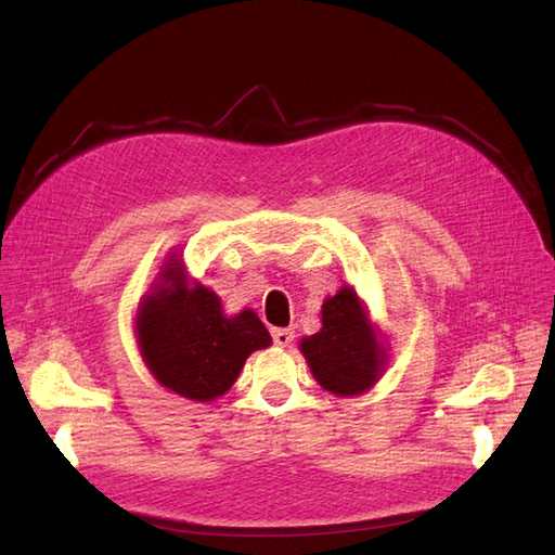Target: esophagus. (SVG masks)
<instances>
[{
	"label": "esophagus",
	"instance_id": "obj_1",
	"mask_svg": "<svg viewBox=\"0 0 555 555\" xmlns=\"http://www.w3.org/2000/svg\"><path fill=\"white\" fill-rule=\"evenodd\" d=\"M271 335H273V343L278 347H287L294 340V331L292 328H273Z\"/></svg>",
	"mask_w": 555,
	"mask_h": 555
}]
</instances>
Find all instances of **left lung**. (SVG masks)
<instances>
[{
    "mask_svg": "<svg viewBox=\"0 0 555 555\" xmlns=\"http://www.w3.org/2000/svg\"><path fill=\"white\" fill-rule=\"evenodd\" d=\"M322 324V331L300 343L314 379L338 396L371 389L386 354L354 289L343 287L324 300Z\"/></svg>",
    "mask_w": 555,
    "mask_h": 555,
    "instance_id": "obj_1",
    "label": "left lung"
}]
</instances>
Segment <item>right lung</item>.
I'll list each match as a JSON object with an SVG mask.
<instances>
[{"mask_svg":"<svg viewBox=\"0 0 555 555\" xmlns=\"http://www.w3.org/2000/svg\"><path fill=\"white\" fill-rule=\"evenodd\" d=\"M157 294L139 312V343L150 373L190 400H212L236 382L245 359L271 345L261 319L243 310L224 317L220 296L196 284L188 289L182 266L169 263Z\"/></svg>","mask_w":555,"mask_h":555,"instance_id":"obj_1","label":"right lung"}]
</instances>
